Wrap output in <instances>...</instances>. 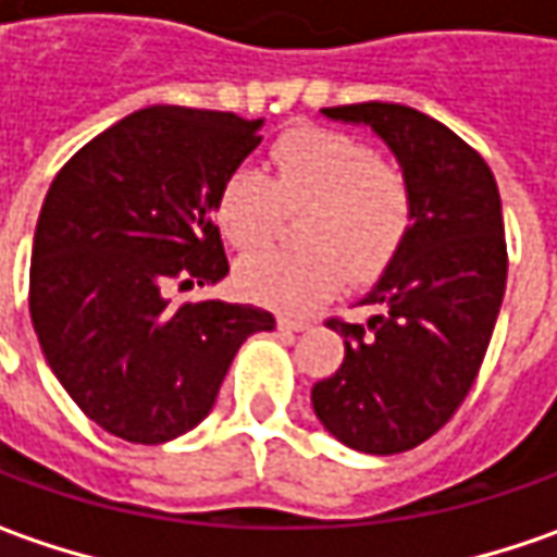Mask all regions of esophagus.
Here are the masks:
<instances>
[{"instance_id":"obj_1","label":"esophagus","mask_w":557,"mask_h":557,"mask_svg":"<svg viewBox=\"0 0 557 557\" xmlns=\"http://www.w3.org/2000/svg\"><path fill=\"white\" fill-rule=\"evenodd\" d=\"M277 326L283 333H299V330H308V321H299V318H286V314H280Z\"/></svg>"}]
</instances>
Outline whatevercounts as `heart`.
Wrapping results in <instances>:
<instances>
[{
	"label": "heart",
	"instance_id": "obj_1",
	"mask_svg": "<svg viewBox=\"0 0 557 557\" xmlns=\"http://www.w3.org/2000/svg\"><path fill=\"white\" fill-rule=\"evenodd\" d=\"M274 177L255 168L231 171L214 199V221L239 252L268 246L286 211H307L302 252H255L236 264L246 299L308 311L346 277L380 280L414 227V189L374 146L330 127H296L271 146Z\"/></svg>",
	"mask_w": 557,
	"mask_h": 557
}]
</instances>
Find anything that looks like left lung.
Returning a JSON list of instances; mask_svg holds the SVG:
<instances>
[{"label": "left lung", "instance_id": "1", "mask_svg": "<svg viewBox=\"0 0 557 557\" xmlns=\"http://www.w3.org/2000/svg\"><path fill=\"white\" fill-rule=\"evenodd\" d=\"M324 114L383 136L414 189L411 236L361 302L376 314L326 321L346 358L311 389L343 446L396 455L446 426L480 374L508 280L502 199L483 156L423 111L358 102Z\"/></svg>", "mask_w": 557, "mask_h": 557}]
</instances>
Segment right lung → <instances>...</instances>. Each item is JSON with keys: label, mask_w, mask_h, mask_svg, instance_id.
<instances>
[{"label": "right lung", "mask_w": 557, "mask_h": 557, "mask_svg": "<svg viewBox=\"0 0 557 557\" xmlns=\"http://www.w3.org/2000/svg\"><path fill=\"white\" fill-rule=\"evenodd\" d=\"M233 111L152 106L64 161L34 236L30 318L42 355L89 421L158 446L211 411L236 349L274 314L171 302L227 277L211 221L224 177L261 143Z\"/></svg>", "instance_id": "add662e5"}]
</instances>
